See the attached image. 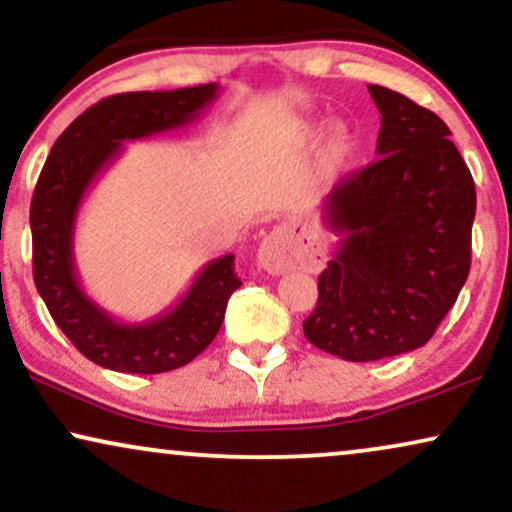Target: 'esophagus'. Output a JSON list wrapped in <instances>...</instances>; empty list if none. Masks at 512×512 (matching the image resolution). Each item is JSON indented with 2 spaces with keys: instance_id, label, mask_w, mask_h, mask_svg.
<instances>
[{
  "instance_id": "34e87169",
  "label": "esophagus",
  "mask_w": 512,
  "mask_h": 512,
  "mask_svg": "<svg viewBox=\"0 0 512 512\" xmlns=\"http://www.w3.org/2000/svg\"><path fill=\"white\" fill-rule=\"evenodd\" d=\"M257 264L267 274H285V271L302 269L318 271L323 267V250L306 229L276 227L257 248Z\"/></svg>"
}]
</instances>
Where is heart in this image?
<instances>
[{
    "label": "heart",
    "mask_w": 512,
    "mask_h": 512,
    "mask_svg": "<svg viewBox=\"0 0 512 512\" xmlns=\"http://www.w3.org/2000/svg\"><path fill=\"white\" fill-rule=\"evenodd\" d=\"M320 128L318 126H306L304 135L306 138H316ZM353 152V133L349 131L346 126H335L330 131V138H327V145H325V163L330 168H337L342 166V163H346V159H349Z\"/></svg>",
    "instance_id": "1"
}]
</instances>
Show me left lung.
<instances>
[{"label":"left lung","instance_id":"left-lung-1","mask_svg":"<svg viewBox=\"0 0 512 512\" xmlns=\"http://www.w3.org/2000/svg\"><path fill=\"white\" fill-rule=\"evenodd\" d=\"M381 114L379 159L323 201L339 236L318 276L304 335L320 351L370 363L424 346L468 278L475 185L431 109L370 86Z\"/></svg>","mask_w":512,"mask_h":512}]
</instances>
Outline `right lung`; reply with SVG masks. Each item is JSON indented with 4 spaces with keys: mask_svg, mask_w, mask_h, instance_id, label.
Returning a JSON list of instances; mask_svg holds the SVG:
<instances>
[{
    "mask_svg": "<svg viewBox=\"0 0 512 512\" xmlns=\"http://www.w3.org/2000/svg\"><path fill=\"white\" fill-rule=\"evenodd\" d=\"M220 86L135 91L95 102L51 147L32 194V274L65 337L95 365L126 374H159L192 363L213 342L231 292L241 288L234 255L210 260L180 302L142 323H124L93 302L74 267L81 201L124 142L185 128L217 98Z\"/></svg>",
    "mask_w": 512,
    "mask_h": 512,
    "instance_id": "obj_1",
    "label": "right lung"
}]
</instances>
